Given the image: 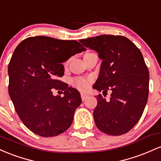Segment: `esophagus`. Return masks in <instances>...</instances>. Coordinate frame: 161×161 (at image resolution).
<instances>
[{"instance_id": "1", "label": "esophagus", "mask_w": 161, "mask_h": 161, "mask_svg": "<svg viewBox=\"0 0 161 161\" xmlns=\"http://www.w3.org/2000/svg\"><path fill=\"white\" fill-rule=\"evenodd\" d=\"M80 96H81V100H82L83 101L85 100L88 97V96L86 94H84V93H81Z\"/></svg>"}]
</instances>
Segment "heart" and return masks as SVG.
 <instances>
[{
	"instance_id": "obj_1",
	"label": "heart",
	"mask_w": 161,
	"mask_h": 161,
	"mask_svg": "<svg viewBox=\"0 0 161 161\" xmlns=\"http://www.w3.org/2000/svg\"><path fill=\"white\" fill-rule=\"evenodd\" d=\"M72 84L79 90H85L88 89L90 85V80L83 78V77H78V78H75L72 80Z\"/></svg>"
}]
</instances>
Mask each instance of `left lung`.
<instances>
[{
  "instance_id": "8db88e82",
  "label": "left lung",
  "mask_w": 161,
  "mask_h": 161,
  "mask_svg": "<svg viewBox=\"0 0 161 161\" xmlns=\"http://www.w3.org/2000/svg\"><path fill=\"white\" fill-rule=\"evenodd\" d=\"M102 59L93 88L112 92L109 101L99 94L93 111L97 127L109 135L127 133L142 117L149 92V71L139 48L122 36L101 35L81 39Z\"/></svg>"
}]
</instances>
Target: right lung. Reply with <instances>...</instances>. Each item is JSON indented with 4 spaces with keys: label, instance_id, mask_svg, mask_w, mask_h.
I'll return each instance as SVG.
<instances>
[{
    "label": "right lung",
    "instance_id": "obj_1",
    "mask_svg": "<svg viewBox=\"0 0 161 161\" xmlns=\"http://www.w3.org/2000/svg\"><path fill=\"white\" fill-rule=\"evenodd\" d=\"M85 50L76 40L42 36L27 38L14 50L8 66L9 95L19 119L33 133L53 137L71 125L80 94L58 78L64 75L61 63ZM52 88L64 91V97L54 96Z\"/></svg>",
    "mask_w": 161,
    "mask_h": 161
}]
</instances>
